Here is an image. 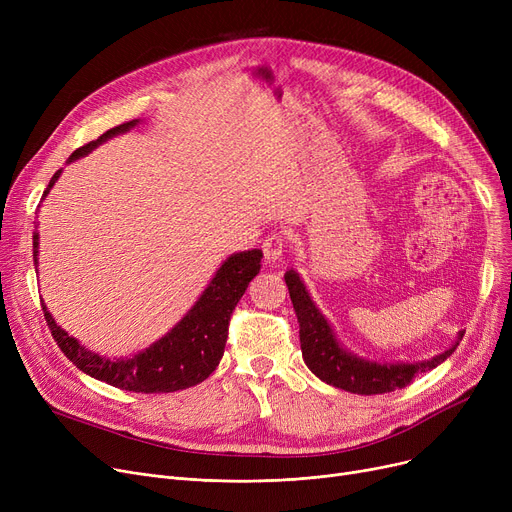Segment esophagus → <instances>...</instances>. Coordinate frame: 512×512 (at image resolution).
<instances>
[{"label":"esophagus","mask_w":512,"mask_h":512,"mask_svg":"<svg viewBox=\"0 0 512 512\" xmlns=\"http://www.w3.org/2000/svg\"><path fill=\"white\" fill-rule=\"evenodd\" d=\"M284 245H286V238H284L282 234H278V232L270 234V236H267V238L263 240V245H261V249H263V259H265L267 263L278 261V259L282 257V253H284Z\"/></svg>","instance_id":"obj_1"}]
</instances>
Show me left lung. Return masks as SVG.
I'll return each instance as SVG.
<instances>
[{"label": "left lung", "mask_w": 512, "mask_h": 512, "mask_svg": "<svg viewBox=\"0 0 512 512\" xmlns=\"http://www.w3.org/2000/svg\"><path fill=\"white\" fill-rule=\"evenodd\" d=\"M290 301L299 319V336H301V351L307 367L317 375L321 382L336 386L340 390L353 394H384L405 388L413 382L417 373L429 371L444 363L459 346L463 332L459 334L450 348L444 353L421 361V363H378L363 357L353 355L351 351L336 340V334L330 326V321L321 315V311L311 301L309 292L299 278V274L290 270L284 274Z\"/></svg>", "instance_id": "left-lung-1"}]
</instances>
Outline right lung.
<instances>
[{
  "mask_svg": "<svg viewBox=\"0 0 512 512\" xmlns=\"http://www.w3.org/2000/svg\"><path fill=\"white\" fill-rule=\"evenodd\" d=\"M139 122L141 120H130L103 132L97 141L78 147L68 157V164L78 157L91 153L107 139L116 137V134L134 128ZM60 174L62 170L53 174L45 188L43 199L49 195L51 186L56 184ZM37 253L39 232H33L35 263ZM261 257L263 253L259 249L230 255L222 263L220 270L215 272V276L203 290L199 301L191 307V311H188L166 336H161L157 342H153L149 348H145V351L137 353L134 357L107 359L89 351L83 344H78L76 338L68 336V332L56 324V319L51 317L47 307L41 303L45 321L51 330L53 340L62 348V353L80 371H85L95 380H101L120 390L143 394L176 392L191 388L207 380L215 371V367L220 365L228 338L230 315L242 294H245L249 282L259 274Z\"/></svg>",
  "mask_w": 512,
  "mask_h": 512,
  "instance_id": "add662e5",
  "label": "right lung"
}]
</instances>
